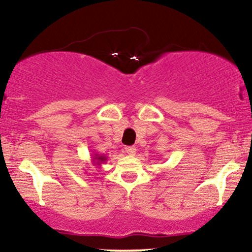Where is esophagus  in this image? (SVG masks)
<instances>
[{
    "instance_id": "34e87169",
    "label": "esophagus",
    "mask_w": 252,
    "mask_h": 252,
    "mask_svg": "<svg viewBox=\"0 0 252 252\" xmlns=\"http://www.w3.org/2000/svg\"><path fill=\"white\" fill-rule=\"evenodd\" d=\"M124 152H126L128 155H135L136 148H135V147H132V146L126 147V148H124Z\"/></svg>"
}]
</instances>
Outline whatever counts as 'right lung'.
Returning <instances> with one entry per match:
<instances>
[{
  "label": "right lung",
  "instance_id": "right-lung-1",
  "mask_svg": "<svg viewBox=\"0 0 252 252\" xmlns=\"http://www.w3.org/2000/svg\"><path fill=\"white\" fill-rule=\"evenodd\" d=\"M106 160H108V158H106L105 155L96 154V153L91 155V163L94 164V166H96L97 168H99L103 163H105Z\"/></svg>",
  "mask_w": 252,
  "mask_h": 252
}]
</instances>
